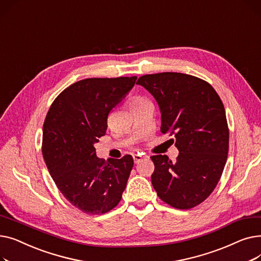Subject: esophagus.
<instances>
[{
    "instance_id": "1",
    "label": "esophagus",
    "mask_w": 261,
    "mask_h": 261,
    "mask_svg": "<svg viewBox=\"0 0 261 261\" xmlns=\"http://www.w3.org/2000/svg\"><path fill=\"white\" fill-rule=\"evenodd\" d=\"M147 158H148L147 155H144V154H141V153H134L133 154V159H134L135 164H139L140 162H142L144 159H147Z\"/></svg>"
}]
</instances>
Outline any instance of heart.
<instances>
[{
    "instance_id": "obj_1",
    "label": "heart",
    "mask_w": 261,
    "mask_h": 261,
    "mask_svg": "<svg viewBox=\"0 0 261 261\" xmlns=\"http://www.w3.org/2000/svg\"><path fill=\"white\" fill-rule=\"evenodd\" d=\"M145 102H149V100L146 97H144V96H135V97H133L130 101V107L134 108V107L141 106Z\"/></svg>"
}]
</instances>
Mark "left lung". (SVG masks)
<instances>
[{"instance_id": "1", "label": "left lung", "mask_w": 261, "mask_h": 261, "mask_svg": "<svg viewBox=\"0 0 261 261\" xmlns=\"http://www.w3.org/2000/svg\"><path fill=\"white\" fill-rule=\"evenodd\" d=\"M136 84L155 98L162 114L161 132L173 135L179 150L175 161L162 154L151 156L153 188L170 206L193 208L213 193L227 160L224 106L208 82L187 74H149Z\"/></svg>"}]
</instances>
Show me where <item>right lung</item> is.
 <instances>
[{
    "mask_svg": "<svg viewBox=\"0 0 261 261\" xmlns=\"http://www.w3.org/2000/svg\"><path fill=\"white\" fill-rule=\"evenodd\" d=\"M136 76L88 78L63 90L43 125L42 154L60 193L72 205L100 215L119 203L133 158L96 156L94 145L106 134L108 115L133 88Z\"/></svg>",
    "mask_w": 261,
    "mask_h": 261,
    "instance_id": "obj_1",
    "label": "right lung"
}]
</instances>
